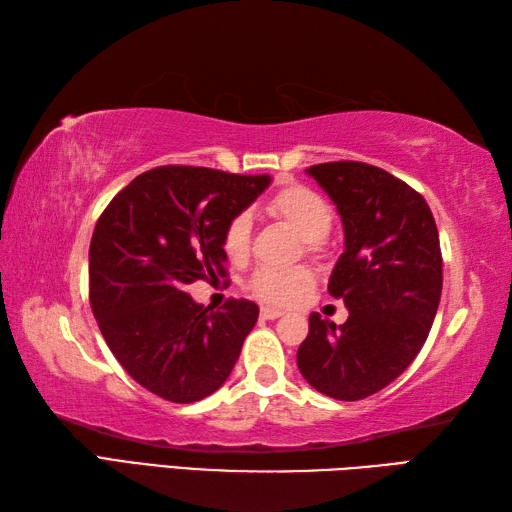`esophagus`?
<instances>
[{
    "instance_id": "esophagus-1",
    "label": "esophagus",
    "mask_w": 512,
    "mask_h": 512,
    "mask_svg": "<svg viewBox=\"0 0 512 512\" xmlns=\"http://www.w3.org/2000/svg\"><path fill=\"white\" fill-rule=\"evenodd\" d=\"M281 310H277V308H262V319H268V321H273V319H279L281 317Z\"/></svg>"
}]
</instances>
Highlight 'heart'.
<instances>
[{
    "instance_id": "obj_1",
    "label": "heart",
    "mask_w": 512,
    "mask_h": 512,
    "mask_svg": "<svg viewBox=\"0 0 512 512\" xmlns=\"http://www.w3.org/2000/svg\"><path fill=\"white\" fill-rule=\"evenodd\" d=\"M266 211L270 217L290 226L306 242L310 253H317L321 239L330 233L334 220L330 204L317 191L299 187V184L277 191L268 200ZM250 228H253V222H250L248 213H239L226 224L222 246L224 253L233 262H242L248 255ZM312 284L314 277L308 268L259 270L253 281H250V288L270 306H292V303L306 295Z\"/></svg>"
}]
</instances>
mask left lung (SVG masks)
<instances>
[{"instance_id":"1","label":"left lung","mask_w":512,"mask_h":512,"mask_svg":"<svg viewBox=\"0 0 512 512\" xmlns=\"http://www.w3.org/2000/svg\"><path fill=\"white\" fill-rule=\"evenodd\" d=\"M341 217L345 250L328 290L350 317L310 314L299 345L301 376L336 400H361L398 378L422 350L442 295L438 226L409 184L365 162L306 169Z\"/></svg>"}]
</instances>
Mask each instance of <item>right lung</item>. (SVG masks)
Masks as SVG:
<instances>
[{
    "instance_id": "add662e5",
    "label": "right lung",
    "mask_w": 512,
    "mask_h": 512,
    "mask_svg": "<svg viewBox=\"0 0 512 512\" xmlns=\"http://www.w3.org/2000/svg\"><path fill=\"white\" fill-rule=\"evenodd\" d=\"M273 178L202 167L140 173L107 204L90 244V303L103 339L136 383L171 402L220 389L255 328L253 301L209 312L187 286L226 275L224 228Z\"/></svg>"
}]
</instances>
